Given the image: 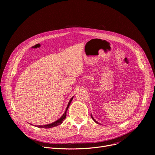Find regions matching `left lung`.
<instances>
[{
    "instance_id": "left-lung-1",
    "label": "left lung",
    "mask_w": 155,
    "mask_h": 155,
    "mask_svg": "<svg viewBox=\"0 0 155 155\" xmlns=\"http://www.w3.org/2000/svg\"><path fill=\"white\" fill-rule=\"evenodd\" d=\"M91 117H92V119H93V120H94V122H95V123H97V124H100V123H98V122H97V121H96V120H95V119H94V117H93V116H92V114H91Z\"/></svg>"
}]
</instances>
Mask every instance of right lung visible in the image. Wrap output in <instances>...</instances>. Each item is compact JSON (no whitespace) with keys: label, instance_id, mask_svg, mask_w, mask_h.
<instances>
[{"label":"right lung","instance_id":"right-lung-1","mask_svg":"<svg viewBox=\"0 0 155 155\" xmlns=\"http://www.w3.org/2000/svg\"><path fill=\"white\" fill-rule=\"evenodd\" d=\"M73 99V97H72L70 99V101H69V102H68V105H67V108H66V110H65V112H64V114H63L62 115V116H61L60 119H58V120H56V121L53 122V123H51V124H46V125H43V126L41 125V126H36V127H39V128H45V129H48V128H51V127L57 126L60 125L61 124H62L63 121L65 119V118H66V116H67V110H68V107H69V106H70V104H71V102ZM31 125H32V124H31ZM33 126H34V125H33Z\"/></svg>","mask_w":155,"mask_h":155}]
</instances>
